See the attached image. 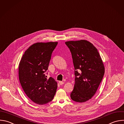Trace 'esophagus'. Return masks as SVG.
<instances>
[{"mask_svg":"<svg viewBox=\"0 0 124 124\" xmlns=\"http://www.w3.org/2000/svg\"><path fill=\"white\" fill-rule=\"evenodd\" d=\"M59 84H60V85H62L64 84V82H62V81H59Z\"/></svg>","mask_w":124,"mask_h":124,"instance_id":"esophagus-1","label":"esophagus"}]
</instances>
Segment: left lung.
<instances>
[{"instance_id": "1", "label": "left lung", "mask_w": 124, "mask_h": 124, "mask_svg": "<svg viewBox=\"0 0 124 124\" xmlns=\"http://www.w3.org/2000/svg\"><path fill=\"white\" fill-rule=\"evenodd\" d=\"M65 44L71 54L75 76L70 98L77 102H85L99 87L105 73L104 64L97 49L89 41H70Z\"/></svg>"}]
</instances>
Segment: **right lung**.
I'll return each mask as SVG.
<instances>
[{"label": "right lung", "mask_w": 124, "mask_h": 124, "mask_svg": "<svg viewBox=\"0 0 124 124\" xmlns=\"http://www.w3.org/2000/svg\"><path fill=\"white\" fill-rule=\"evenodd\" d=\"M57 44L34 43L25 51L19 63L18 74L22 88L27 96L38 105L51 102L56 92L57 82L52 77L47 78L45 72Z\"/></svg>", "instance_id": "add662e5"}]
</instances>
